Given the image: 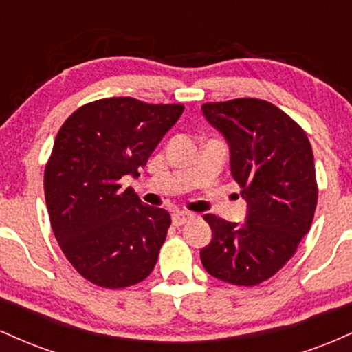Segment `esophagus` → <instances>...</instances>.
<instances>
[{
  "label": "esophagus",
  "instance_id": "1",
  "mask_svg": "<svg viewBox=\"0 0 352 352\" xmlns=\"http://www.w3.org/2000/svg\"><path fill=\"white\" fill-rule=\"evenodd\" d=\"M192 218H193V213L184 212V210H175V212L172 213V223L175 225V227H182V225L187 223V221L192 220Z\"/></svg>",
  "mask_w": 352,
  "mask_h": 352
}]
</instances>
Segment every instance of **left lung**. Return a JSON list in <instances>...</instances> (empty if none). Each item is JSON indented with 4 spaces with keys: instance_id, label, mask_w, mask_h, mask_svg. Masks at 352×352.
I'll return each instance as SVG.
<instances>
[{
    "instance_id": "left-lung-1",
    "label": "left lung",
    "mask_w": 352,
    "mask_h": 352,
    "mask_svg": "<svg viewBox=\"0 0 352 352\" xmlns=\"http://www.w3.org/2000/svg\"><path fill=\"white\" fill-rule=\"evenodd\" d=\"M201 112L227 140L230 170L248 207L245 223L204 217L213 235L200 250L201 265L221 281L260 285L296 253L313 223V148L300 125L266 100L207 102Z\"/></svg>"
}]
</instances>
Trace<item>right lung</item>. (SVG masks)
<instances>
[{
    "instance_id": "obj_1",
    "label": "right lung",
    "mask_w": 352,
    "mask_h": 352,
    "mask_svg": "<svg viewBox=\"0 0 352 352\" xmlns=\"http://www.w3.org/2000/svg\"><path fill=\"white\" fill-rule=\"evenodd\" d=\"M182 112V104L109 98L79 107L59 129L44 197L60 250L87 281L117 289L152 273L170 215L119 180L139 177Z\"/></svg>"
}]
</instances>
